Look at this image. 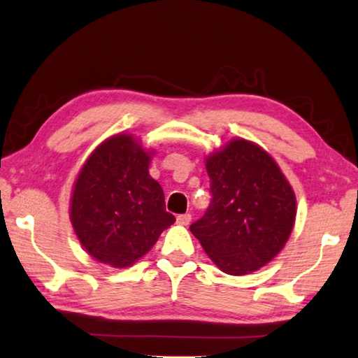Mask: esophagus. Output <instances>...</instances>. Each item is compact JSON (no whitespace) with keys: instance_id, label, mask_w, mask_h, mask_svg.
<instances>
[{"instance_id":"esophagus-1","label":"esophagus","mask_w":358,"mask_h":358,"mask_svg":"<svg viewBox=\"0 0 358 358\" xmlns=\"http://www.w3.org/2000/svg\"><path fill=\"white\" fill-rule=\"evenodd\" d=\"M191 219H192V216H191L189 213L180 214V216H177V224H178V225H189Z\"/></svg>"}]
</instances>
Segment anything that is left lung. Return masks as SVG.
<instances>
[{
    "label": "left lung",
    "instance_id": "left-lung-1",
    "mask_svg": "<svg viewBox=\"0 0 358 358\" xmlns=\"http://www.w3.org/2000/svg\"><path fill=\"white\" fill-rule=\"evenodd\" d=\"M206 171L211 203L189 230L225 274L257 271L288 241L294 192L275 161L244 139L211 155Z\"/></svg>",
    "mask_w": 358,
    "mask_h": 358
}]
</instances>
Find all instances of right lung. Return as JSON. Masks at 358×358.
I'll return each mask as SVG.
<instances>
[{"instance_id": "right-lung-1", "label": "right lung", "mask_w": 358, "mask_h": 358, "mask_svg": "<svg viewBox=\"0 0 358 358\" xmlns=\"http://www.w3.org/2000/svg\"><path fill=\"white\" fill-rule=\"evenodd\" d=\"M148 164L150 157L131 136L117 134L90 155L78 175L71 224L89 255L113 268H127L145 255L175 222Z\"/></svg>"}]
</instances>
